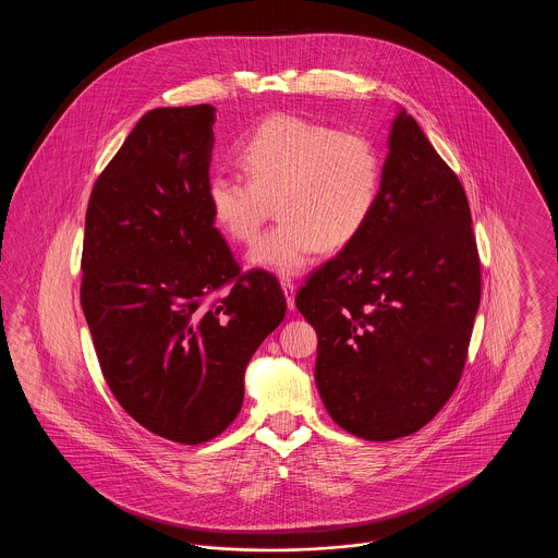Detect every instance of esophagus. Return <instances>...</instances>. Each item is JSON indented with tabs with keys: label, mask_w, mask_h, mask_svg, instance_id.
Returning a JSON list of instances; mask_svg holds the SVG:
<instances>
[{
	"label": "esophagus",
	"mask_w": 558,
	"mask_h": 558,
	"mask_svg": "<svg viewBox=\"0 0 558 558\" xmlns=\"http://www.w3.org/2000/svg\"><path fill=\"white\" fill-rule=\"evenodd\" d=\"M280 287H282V292H284V296H287V305H289V310H294V292H296V287L292 284L289 278H287V280H282V282H280Z\"/></svg>",
	"instance_id": "esophagus-1"
}]
</instances>
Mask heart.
<instances>
[{
    "label": "heart",
    "mask_w": 558,
    "mask_h": 558,
    "mask_svg": "<svg viewBox=\"0 0 558 558\" xmlns=\"http://www.w3.org/2000/svg\"><path fill=\"white\" fill-rule=\"evenodd\" d=\"M246 180L223 173L207 184L213 223L251 244L269 213L280 221L248 253V264L292 276L324 251H339L366 228L383 180L378 148L364 133L267 117L236 150Z\"/></svg>",
    "instance_id": "1"
}]
</instances>
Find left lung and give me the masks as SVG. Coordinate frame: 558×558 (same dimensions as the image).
Returning a JSON list of instances; mask_svg holds the SVG:
<instances>
[{
	"instance_id": "8db88e82",
	"label": "left lung",
	"mask_w": 558,
	"mask_h": 558,
	"mask_svg": "<svg viewBox=\"0 0 558 558\" xmlns=\"http://www.w3.org/2000/svg\"><path fill=\"white\" fill-rule=\"evenodd\" d=\"M387 146L366 228L294 299L318 332L319 398L368 441L412 435L446 405L481 299L464 187L405 108Z\"/></svg>"
}]
</instances>
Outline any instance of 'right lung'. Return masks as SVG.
I'll list each match as a JSON object with an SVG mask.
<instances>
[{
	"mask_svg": "<svg viewBox=\"0 0 558 558\" xmlns=\"http://www.w3.org/2000/svg\"><path fill=\"white\" fill-rule=\"evenodd\" d=\"M213 123L211 105L137 121L94 184L81 257V307L112 396L186 446L239 416L244 371L287 312L278 280L240 274L213 223Z\"/></svg>",
	"mask_w": 558,
	"mask_h": 558,
	"instance_id": "obj_1",
	"label": "right lung"
}]
</instances>
